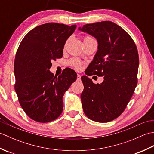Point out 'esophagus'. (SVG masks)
<instances>
[{
    "label": "esophagus",
    "instance_id": "esophagus-1",
    "mask_svg": "<svg viewBox=\"0 0 154 154\" xmlns=\"http://www.w3.org/2000/svg\"><path fill=\"white\" fill-rule=\"evenodd\" d=\"M81 80V75L79 74H77V81H79Z\"/></svg>",
    "mask_w": 154,
    "mask_h": 154
}]
</instances>
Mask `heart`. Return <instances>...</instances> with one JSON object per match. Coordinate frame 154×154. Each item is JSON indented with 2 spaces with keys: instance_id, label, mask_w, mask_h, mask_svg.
Returning a JSON list of instances; mask_svg holds the SVG:
<instances>
[{
  "instance_id": "1",
  "label": "heart",
  "mask_w": 154,
  "mask_h": 154,
  "mask_svg": "<svg viewBox=\"0 0 154 154\" xmlns=\"http://www.w3.org/2000/svg\"><path fill=\"white\" fill-rule=\"evenodd\" d=\"M91 40H93V39L89 36H85L83 39L84 42ZM69 64L77 70L81 69V67H82V63H81V62L77 58L71 59V60L69 61Z\"/></svg>"
}]
</instances>
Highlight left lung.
Here are the masks:
<instances>
[{"label":"left lung","mask_w":154,"mask_h":154,"mask_svg":"<svg viewBox=\"0 0 154 154\" xmlns=\"http://www.w3.org/2000/svg\"><path fill=\"white\" fill-rule=\"evenodd\" d=\"M79 30L93 35L98 50L81 77L84 90L81 99L84 113L91 120L108 122L125 110L138 83L139 56L131 36L110 21L85 24ZM104 76L94 84L87 76Z\"/></svg>","instance_id":"8db88e82"}]
</instances>
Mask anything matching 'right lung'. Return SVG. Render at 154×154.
Segmentation results:
<instances>
[{
	"label": "right lung",
	"mask_w": 154,
	"mask_h": 154,
	"mask_svg": "<svg viewBox=\"0 0 154 154\" xmlns=\"http://www.w3.org/2000/svg\"><path fill=\"white\" fill-rule=\"evenodd\" d=\"M76 25L47 23L25 35L14 60V89L22 109L38 122H49L60 116L63 96L77 79L76 72L65 69L58 77L50 71L51 61L63 56L64 45Z\"/></svg>",
	"instance_id": "1"
}]
</instances>
